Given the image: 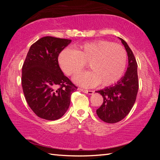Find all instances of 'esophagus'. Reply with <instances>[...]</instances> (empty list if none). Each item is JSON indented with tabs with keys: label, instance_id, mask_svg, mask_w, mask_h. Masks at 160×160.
I'll list each match as a JSON object with an SVG mask.
<instances>
[{
	"label": "esophagus",
	"instance_id": "34e87169",
	"mask_svg": "<svg viewBox=\"0 0 160 160\" xmlns=\"http://www.w3.org/2000/svg\"><path fill=\"white\" fill-rule=\"evenodd\" d=\"M79 90L83 92H85L88 94H92L94 93V91L92 90H83L82 88H79Z\"/></svg>",
	"mask_w": 160,
	"mask_h": 160
}]
</instances>
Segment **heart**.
I'll list each match as a JSON object with an SVG mask.
<instances>
[{
	"mask_svg": "<svg viewBox=\"0 0 160 160\" xmlns=\"http://www.w3.org/2000/svg\"><path fill=\"white\" fill-rule=\"evenodd\" d=\"M58 63L68 75L80 72L88 63L91 70L75 75L74 82L85 88H92L99 83L102 86H109L124 74L127 53L122 46L97 40L78 45L75 51L65 48L59 54Z\"/></svg>",
	"mask_w": 160,
	"mask_h": 160,
	"instance_id": "obj_1",
	"label": "heart"
}]
</instances>
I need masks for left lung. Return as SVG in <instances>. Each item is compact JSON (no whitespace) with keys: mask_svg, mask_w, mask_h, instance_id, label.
<instances>
[{"mask_svg":"<svg viewBox=\"0 0 160 160\" xmlns=\"http://www.w3.org/2000/svg\"><path fill=\"white\" fill-rule=\"evenodd\" d=\"M125 47L128 58V66L124 76L113 85L96 91L104 98L97 114L108 123H117L128 114L136 99L138 91V65L133 53L123 39L119 38Z\"/></svg>","mask_w":160,"mask_h":160,"instance_id":"8db88e82","label":"left lung"}]
</instances>
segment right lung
Returning <instances> with one entry per match:
<instances>
[{
  "mask_svg": "<svg viewBox=\"0 0 160 160\" xmlns=\"http://www.w3.org/2000/svg\"><path fill=\"white\" fill-rule=\"evenodd\" d=\"M70 39L44 37L31 46L22 69V86L26 101L39 117L61 118L68 109L70 96L78 88L65 76L58 57Z\"/></svg>",
  "mask_w": 160,
  "mask_h": 160,
  "instance_id": "1",
  "label": "right lung"
}]
</instances>
